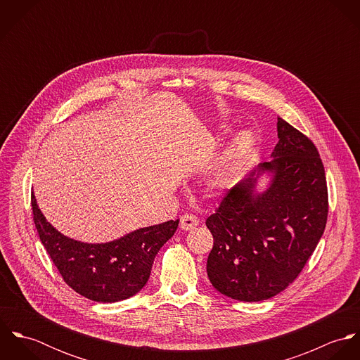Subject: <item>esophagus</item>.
Here are the masks:
<instances>
[{
	"label": "esophagus",
	"instance_id": "34e87169",
	"mask_svg": "<svg viewBox=\"0 0 360 360\" xmlns=\"http://www.w3.org/2000/svg\"><path fill=\"white\" fill-rule=\"evenodd\" d=\"M200 224V219L195 216V214H191V213H186L180 217V229L187 231V230H191L194 227H197Z\"/></svg>",
	"mask_w": 360,
	"mask_h": 360
}]
</instances>
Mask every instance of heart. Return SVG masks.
Here are the masks:
<instances>
[{"label":"heart","mask_w":360,"mask_h":360,"mask_svg":"<svg viewBox=\"0 0 360 360\" xmlns=\"http://www.w3.org/2000/svg\"><path fill=\"white\" fill-rule=\"evenodd\" d=\"M252 144V139L250 134H241L236 143L231 146L229 154L226 156L223 165H221V169L219 170V173L216 174V179H214V184L216 186H224L227 184V181L230 180V176H231V172L233 169L236 167V165L238 163V160L243 158V155L245 154L248 151V148L251 147Z\"/></svg>","instance_id":"heart-1"}]
</instances>
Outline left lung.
I'll use <instances>...</instances> for the list:
<instances>
[{"label":"left lung","instance_id":"left-lung-1","mask_svg":"<svg viewBox=\"0 0 360 360\" xmlns=\"http://www.w3.org/2000/svg\"><path fill=\"white\" fill-rule=\"evenodd\" d=\"M273 159L255 167L206 219L213 236L206 271L212 285L244 302L269 300L302 271L321 238L328 214L324 166L304 133L277 117ZM274 177L262 193L257 179Z\"/></svg>","mask_w":360,"mask_h":360}]
</instances>
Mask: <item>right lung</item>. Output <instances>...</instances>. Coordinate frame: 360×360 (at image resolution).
I'll return each mask as SVG.
<instances>
[{
    "mask_svg": "<svg viewBox=\"0 0 360 360\" xmlns=\"http://www.w3.org/2000/svg\"><path fill=\"white\" fill-rule=\"evenodd\" d=\"M32 209L40 241L63 281L77 294L103 304L127 300L147 284L156 254L179 226V220H169L110 243L86 244L56 231L39 209L34 194Z\"/></svg>",
    "mask_w": 360,
    "mask_h": 360,
    "instance_id": "1",
    "label": "right lung"
}]
</instances>
